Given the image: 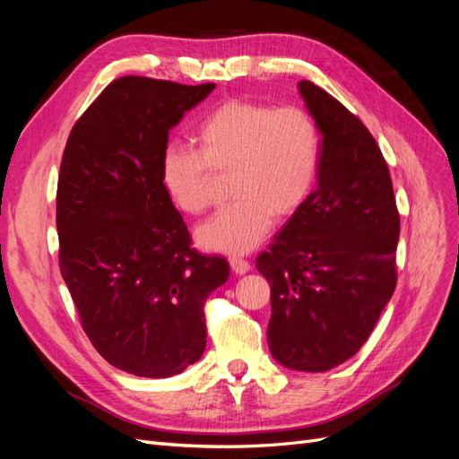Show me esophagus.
<instances>
[{"label": "esophagus", "instance_id": "34e87169", "mask_svg": "<svg viewBox=\"0 0 459 459\" xmlns=\"http://www.w3.org/2000/svg\"><path fill=\"white\" fill-rule=\"evenodd\" d=\"M230 266H231L233 273H238V275L251 272V264H248L247 260H241V258H230Z\"/></svg>", "mask_w": 459, "mask_h": 459}]
</instances>
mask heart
<instances>
[{
  "label": "heart",
  "mask_w": 459,
  "mask_h": 459,
  "mask_svg": "<svg viewBox=\"0 0 459 459\" xmlns=\"http://www.w3.org/2000/svg\"><path fill=\"white\" fill-rule=\"evenodd\" d=\"M193 140L197 151L164 149L160 184L179 211L201 214L214 201L216 178H231L235 203L195 231L204 251L251 253L268 238L273 216H293L310 197L319 132L300 107L226 101L199 124Z\"/></svg>",
  "instance_id": "heart-1"
}]
</instances>
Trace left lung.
<instances>
[{"instance_id":"left-lung-1","label":"left lung","mask_w":459,"mask_h":459,"mask_svg":"<svg viewBox=\"0 0 459 459\" xmlns=\"http://www.w3.org/2000/svg\"><path fill=\"white\" fill-rule=\"evenodd\" d=\"M299 93L322 134L317 186L256 270L272 289L268 346L295 371L352 358L396 287L400 216L388 166L349 108L308 80Z\"/></svg>"}]
</instances>
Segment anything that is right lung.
I'll return each mask as SVG.
<instances>
[{"label": "right lung", "instance_id": "1", "mask_svg": "<svg viewBox=\"0 0 459 459\" xmlns=\"http://www.w3.org/2000/svg\"><path fill=\"white\" fill-rule=\"evenodd\" d=\"M214 84L124 76L78 118L57 184L59 268L110 366L172 377L203 356L204 302L230 266L191 247L160 184L169 132Z\"/></svg>", "mask_w": 459, "mask_h": 459}]
</instances>
